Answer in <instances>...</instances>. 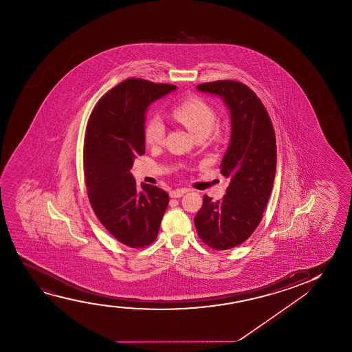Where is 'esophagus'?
<instances>
[{
  "label": "esophagus",
  "instance_id": "esophagus-1",
  "mask_svg": "<svg viewBox=\"0 0 352 352\" xmlns=\"http://www.w3.org/2000/svg\"><path fill=\"white\" fill-rule=\"evenodd\" d=\"M188 188H177V190H173V191H170L169 192V196L172 198H179L183 196L184 193L188 192Z\"/></svg>",
  "mask_w": 352,
  "mask_h": 352
}]
</instances>
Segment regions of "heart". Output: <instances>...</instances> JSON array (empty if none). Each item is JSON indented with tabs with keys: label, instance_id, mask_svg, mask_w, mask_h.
Masks as SVG:
<instances>
[{
	"label": "heart",
	"instance_id": "b5f03b06",
	"mask_svg": "<svg viewBox=\"0 0 352 352\" xmlns=\"http://www.w3.org/2000/svg\"><path fill=\"white\" fill-rule=\"evenodd\" d=\"M172 114L196 137L208 135L217 124V111L201 97H190L179 102L172 109ZM164 124L157 114H151L144 124V140L150 146H156L164 140Z\"/></svg>",
	"mask_w": 352,
	"mask_h": 352
}]
</instances>
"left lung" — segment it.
Returning a JSON list of instances; mask_svg holds the SVG:
<instances>
[{
	"label": "left lung",
	"mask_w": 352,
	"mask_h": 352,
	"mask_svg": "<svg viewBox=\"0 0 352 352\" xmlns=\"http://www.w3.org/2000/svg\"><path fill=\"white\" fill-rule=\"evenodd\" d=\"M197 89L221 96L231 113V143L220 166L230 185L217 202L204 195L195 217L203 243L227 250L244 243L262 220L276 169L274 127L263 103L245 84L217 80Z\"/></svg>",
	"instance_id": "obj_1"
}]
</instances>
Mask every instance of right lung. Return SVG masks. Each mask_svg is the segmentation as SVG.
I'll return each mask as SVG.
<instances>
[{
	"instance_id": "right-lung-1",
	"label": "right lung",
	"mask_w": 352,
	"mask_h": 352,
	"mask_svg": "<svg viewBox=\"0 0 352 352\" xmlns=\"http://www.w3.org/2000/svg\"><path fill=\"white\" fill-rule=\"evenodd\" d=\"M175 87L126 79L101 97L87 121L84 177L89 201L107 231L135 249L156 239L169 196L149 184L140 190L130 169L135 156L145 153V111Z\"/></svg>"
}]
</instances>
